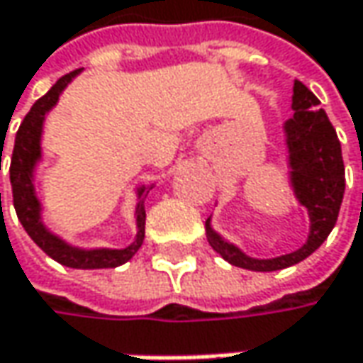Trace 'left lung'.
<instances>
[{"label":"left lung","instance_id":"obj_1","mask_svg":"<svg viewBox=\"0 0 363 363\" xmlns=\"http://www.w3.org/2000/svg\"><path fill=\"white\" fill-rule=\"evenodd\" d=\"M318 98L302 82H294L292 116L284 122V136L288 149V175L290 188L300 206H304L311 218L308 239L300 249L280 257L259 259L247 255L243 249L218 235L210 218L206 220V235L212 249L230 265L251 272H278L296 265L313 255L329 233L333 230L345 191V167L341 157V143L335 128L329 122Z\"/></svg>","mask_w":363,"mask_h":363}]
</instances>
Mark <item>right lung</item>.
<instances>
[{
  "instance_id": "1",
  "label": "right lung",
  "mask_w": 363,
  "mask_h": 363,
  "mask_svg": "<svg viewBox=\"0 0 363 363\" xmlns=\"http://www.w3.org/2000/svg\"><path fill=\"white\" fill-rule=\"evenodd\" d=\"M82 69L67 73L59 82L55 83L40 100L34 101L30 108L24 122L20 124L16 133L13 143V153L9 163V182H11V194H13V208L22 223V227L30 235V239L45 251L48 257L61 265L73 267V269H104V267H118L128 259H133L136 251L145 241V198L151 186H140L136 188V237L135 241L122 249H110V247H75L67 243L63 237L52 233L45 225L43 216V202L36 194V167L43 161V130H45L46 114L57 106V101L65 91V87L73 82ZM1 196V194H0ZM1 200V198H0Z\"/></svg>"
}]
</instances>
